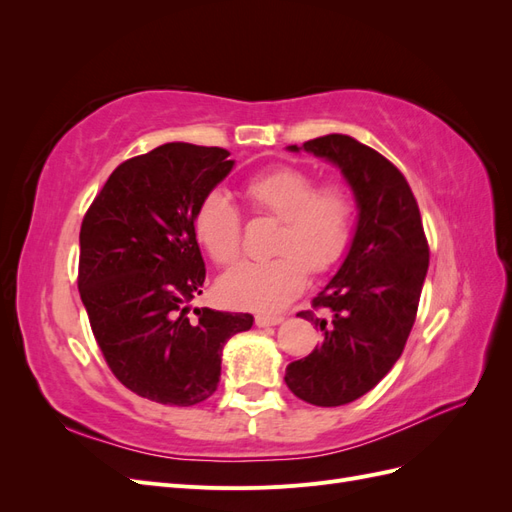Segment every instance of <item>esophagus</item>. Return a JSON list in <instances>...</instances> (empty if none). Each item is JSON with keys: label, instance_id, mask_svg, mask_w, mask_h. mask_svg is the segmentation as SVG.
Instances as JSON below:
<instances>
[{"label": "esophagus", "instance_id": "1", "mask_svg": "<svg viewBox=\"0 0 512 512\" xmlns=\"http://www.w3.org/2000/svg\"><path fill=\"white\" fill-rule=\"evenodd\" d=\"M284 322V316H277V314H258L256 316V324L258 327H275V324Z\"/></svg>", "mask_w": 512, "mask_h": 512}]
</instances>
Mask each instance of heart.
Segmentation results:
<instances>
[{"instance_id": "heart-1", "label": "heart", "mask_w": 512, "mask_h": 512, "mask_svg": "<svg viewBox=\"0 0 512 512\" xmlns=\"http://www.w3.org/2000/svg\"><path fill=\"white\" fill-rule=\"evenodd\" d=\"M254 211L273 215L280 228L277 254L265 262H243L222 275L220 297L254 312H277L299 297L309 267L327 271L348 250L354 226V200L342 183H322L297 166L260 170L243 185ZM194 232L218 265L241 256V213L230 196L209 192L194 213Z\"/></svg>"}]
</instances>
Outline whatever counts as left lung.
<instances>
[{
  "label": "left lung",
  "instance_id": "left-lung-1",
  "mask_svg": "<svg viewBox=\"0 0 512 512\" xmlns=\"http://www.w3.org/2000/svg\"><path fill=\"white\" fill-rule=\"evenodd\" d=\"M342 170L359 220L342 267L299 316L322 344L286 367L288 389L307 404L333 408L363 397L404 352L429 267V247L406 177L378 151L346 134L301 147ZM288 151H299L290 145Z\"/></svg>",
  "mask_w": 512,
  "mask_h": 512
}]
</instances>
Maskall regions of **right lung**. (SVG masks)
Masks as SVG:
<instances>
[{
  "label": "right lung",
  "mask_w": 512,
  "mask_h": 512,
  "mask_svg": "<svg viewBox=\"0 0 512 512\" xmlns=\"http://www.w3.org/2000/svg\"><path fill=\"white\" fill-rule=\"evenodd\" d=\"M220 147L166 143L119 164L81 226L79 292L115 378L164 406H194L218 389L222 350L252 314L215 312L194 213L235 166Z\"/></svg>",
  "instance_id": "1"
}]
</instances>
